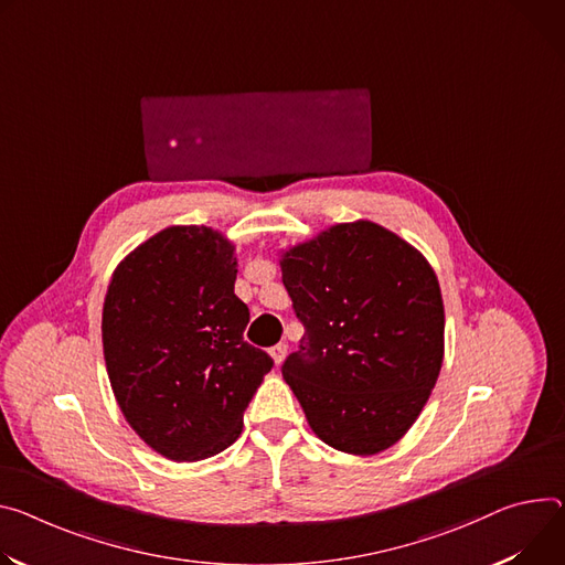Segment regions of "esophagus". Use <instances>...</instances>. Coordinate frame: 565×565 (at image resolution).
Here are the masks:
<instances>
[{"instance_id": "obj_1", "label": "esophagus", "mask_w": 565, "mask_h": 565, "mask_svg": "<svg viewBox=\"0 0 565 565\" xmlns=\"http://www.w3.org/2000/svg\"><path fill=\"white\" fill-rule=\"evenodd\" d=\"M286 353H288V344H286V342H279V344H275V347L270 349V355H273L275 365H281V361L286 358Z\"/></svg>"}]
</instances>
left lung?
I'll use <instances>...</instances> for the list:
<instances>
[{
    "label": "left lung",
    "instance_id": "8db88e82",
    "mask_svg": "<svg viewBox=\"0 0 565 565\" xmlns=\"http://www.w3.org/2000/svg\"><path fill=\"white\" fill-rule=\"evenodd\" d=\"M306 333L281 365L313 433L351 455L394 446L444 361V301L426 256L372 223H340L281 254Z\"/></svg>",
    "mask_w": 565,
    "mask_h": 565
}]
</instances>
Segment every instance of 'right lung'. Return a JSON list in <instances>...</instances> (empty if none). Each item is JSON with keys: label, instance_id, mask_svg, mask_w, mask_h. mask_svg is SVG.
I'll return each instance as SVG.
<instances>
[{"label": "right lung", "instance_id": "add662e5", "mask_svg": "<svg viewBox=\"0 0 565 565\" xmlns=\"http://www.w3.org/2000/svg\"><path fill=\"white\" fill-rule=\"evenodd\" d=\"M234 281V245L204 225L158 232L113 273L100 322L110 385L130 428L167 459L232 446L273 370L243 340L249 311Z\"/></svg>", "mask_w": 565, "mask_h": 565}]
</instances>
